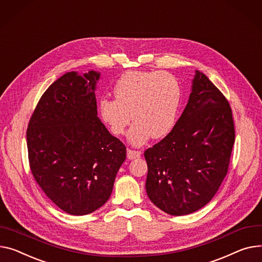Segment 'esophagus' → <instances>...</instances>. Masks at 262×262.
Here are the masks:
<instances>
[{
    "mask_svg": "<svg viewBox=\"0 0 262 262\" xmlns=\"http://www.w3.org/2000/svg\"><path fill=\"white\" fill-rule=\"evenodd\" d=\"M141 156V151L139 150H133V149H127V158L129 160H134L136 158H139Z\"/></svg>",
    "mask_w": 262,
    "mask_h": 262,
    "instance_id": "34e87169",
    "label": "esophagus"
}]
</instances>
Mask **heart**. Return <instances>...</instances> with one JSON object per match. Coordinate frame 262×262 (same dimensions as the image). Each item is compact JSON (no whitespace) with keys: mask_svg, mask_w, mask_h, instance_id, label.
Masks as SVG:
<instances>
[{"mask_svg":"<svg viewBox=\"0 0 262 262\" xmlns=\"http://www.w3.org/2000/svg\"><path fill=\"white\" fill-rule=\"evenodd\" d=\"M116 98L99 101V115L115 135L128 130L132 145H143L150 137L166 136L176 123L182 89L176 77L163 72H128L117 81Z\"/></svg>","mask_w":262,"mask_h":262,"instance_id":"b5f03b06","label":"heart"}]
</instances>
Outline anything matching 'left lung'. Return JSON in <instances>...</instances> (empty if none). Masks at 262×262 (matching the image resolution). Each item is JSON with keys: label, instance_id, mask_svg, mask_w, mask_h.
I'll list each match as a JSON object with an SVG mask.
<instances>
[{"label": "left lung", "instance_id": "obj_1", "mask_svg": "<svg viewBox=\"0 0 262 262\" xmlns=\"http://www.w3.org/2000/svg\"><path fill=\"white\" fill-rule=\"evenodd\" d=\"M235 129L230 104L196 71L186 106L170 133L144 151L150 201L172 216L212 200L228 172Z\"/></svg>", "mask_w": 262, "mask_h": 262}]
</instances>
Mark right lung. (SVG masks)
Listing matches in <instances>:
<instances>
[{"label":"right lung","mask_w":262,"mask_h":262,"mask_svg":"<svg viewBox=\"0 0 262 262\" xmlns=\"http://www.w3.org/2000/svg\"><path fill=\"white\" fill-rule=\"evenodd\" d=\"M101 74L66 73L41 97L27 128L32 175L46 196L67 214L95 212L113 191L126 147L98 118Z\"/></svg>","instance_id":"add662e5"}]
</instances>
